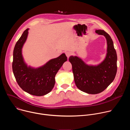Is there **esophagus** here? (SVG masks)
I'll return each instance as SVG.
<instances>
[{"mask_svg": "<svg viewBox=\"0 0 130 130\" xmlns=\"http://www.w3.org/2000/svg\"><path fill=\"white\" fill-rule=\"evenodd\" d=\"M65 54H66V55L67 57L68 58H69V57L70 56L71 54V53L70 52H68V51L66 52H65Z\"/></svg>", "mask_w": 130, "mask_h": 130, "instance_id": "34e87169", "label": "esophagus"}]
</instances>
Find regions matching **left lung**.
I'll use <instances>...</instances> for the list:
<instances>
[{
    "label": "left lung",
    "mask_w": 130,
    "mask_h": 130,
    "mask_svg": "<svg viewBox=\"0 0 130 130\" xmlns=\"http://www.w3.org/2000/svg\"><path fill=\"white\" fill-rule=\"evenodd\" d=\"M96 32L104 35L107 41L106 56L101 64L89 66L76 56L69 59L77 87L89 94H99L104 90L114 80L117 69V53L110 36L104 30H98Z\"/></svg>",
    "instance_id": "left-lung-1"
}]
</instances>
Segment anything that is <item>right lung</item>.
I'll return each mask as SVG.
<instances>
[{
  "instance_id": "1",
  "label": "right lung",
  "mask_w": 130,
  "mask_h": 130,
  "mask_svg": "<svg viewBox=\"0 0 130 130\" xmlns=\"http://www.w3.org/2000/svg\"><path fill=\"white\" fill-rule=\"evenodd\" d=\"M28 30L27 29L24 32L14 47L13 72L18 84L23 90L34 96H42L53 89L55 76L67 58L63 53L40 68L35 69L28 67L24 61L22 49L27 38Z\"/></svg>"
}]
</instances>
